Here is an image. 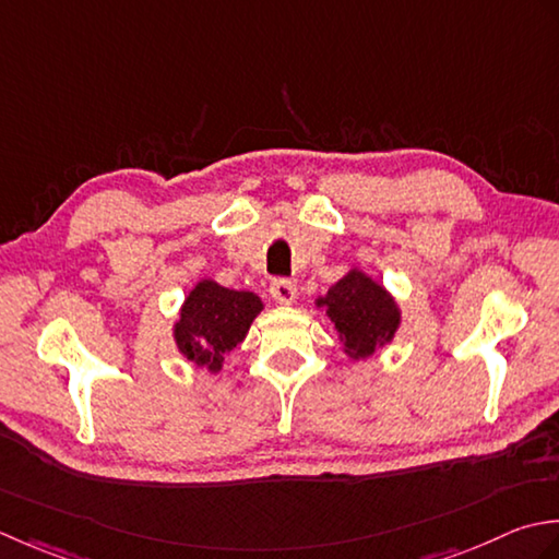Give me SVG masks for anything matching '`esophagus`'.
<instances>
[{"label": "esophagus", "mask_w": 559, "mask_h": 559, "mask_svg": "<svg viewBox=\"0 0 559 559\" xmlns=\"http://www.w3.org/2000/svg\"><path fill=\"white\" fill-rule=\"evenodd\" d=\"M270 294H272V299H275L277 304L289 306L296 299V287H294L289 280H275V282L270 284Z\"/></svg>", "instance_id": "obj_1"}]
</instances>
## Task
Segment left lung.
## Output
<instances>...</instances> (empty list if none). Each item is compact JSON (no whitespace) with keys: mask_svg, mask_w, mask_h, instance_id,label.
Listing matches in <instances>:
<instances>
[{"mask_svg":"<svg viewBox=\"0 0 559 559\" xmlns=\"http://www.w3.org/2000/svg\"><path fill=\"white\" fill-rule=\"evenodd\" d=\"M316 309L333 321L340 345L352 359H369L383 349L403 323L395 296L361 267H349L325 294L316 296Z\"/></svg>","mask_w":559,"mask_h":559,"instance_id":"8db88e82","label":"left lung"}]
</instances>
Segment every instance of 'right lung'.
I'll list each match as a JSON object with an SVG mask.
<instances>
[{
    "instance_id": "1",
    "label": "right lung",
    "mask_w": 559,
    "mask_h": 559,
    "mask_svg": "<svg viewBox=\"0 0 559 559\" xmlns=\"http://www.w3.org/2000/svg\"><path fill=\"white\" fill-rule=\"evenodd\" d=\"M263 309L265 304L258 294L222 287L202 277L180 304L170 335L183 359L207 373H219L226 355L243 343Z\"/></svg>"
}]
</instances>
